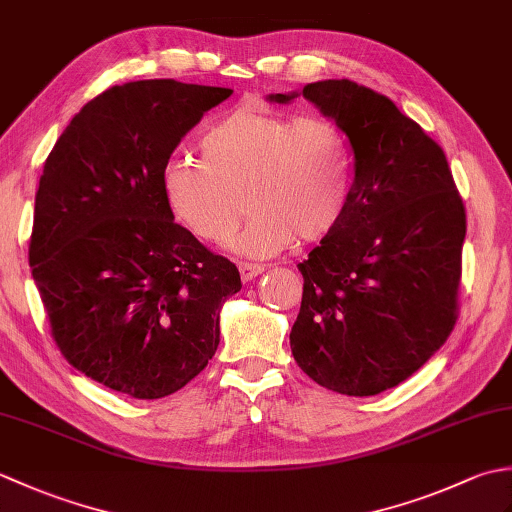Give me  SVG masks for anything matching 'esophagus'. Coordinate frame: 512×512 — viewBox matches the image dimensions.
Wrapping results in <instances>:
<instances>
[{
  "instance_id": "34e87169",
  "label": "esophagus",
  "mask_w": 512,
  "mask_h": 512,
  "mask_svg": "<svg viewBox=\"0 0 512 512\" xmlns=\"http://www.w3.org/2000/svg\"><path fill=\"white\" fill-rule=\"evenodd\" d=\"M264 270H266V268H264L262 264H246V262L239 264V275H242V281L255 279L257 275H262Z\"/></svg>"
}]
</instances>
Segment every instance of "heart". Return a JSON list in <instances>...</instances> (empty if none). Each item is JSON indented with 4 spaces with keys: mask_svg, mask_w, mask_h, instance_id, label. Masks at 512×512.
Listing matches in <instances>:
<instances>
[{
    "mask_svg": "<svg viewBox=\"0 0 512 512\" xmlns=\"http://www.w3.org/2000/svg\"><path fill=\"white\" fill-rule=\"evenodd\" d=\"M160 187L173 217L211 244L237 231L248 206L253 213L231 248L270 257L295 239L319 242L343 222L350 149L330 118L242 105L204 129L200 160H169Z\"/></svg>",
    "mask_w": 512,
    "mask_h": 512,
    "instance_id": "obj_1",
    "label": "heart"
}]
</instances>
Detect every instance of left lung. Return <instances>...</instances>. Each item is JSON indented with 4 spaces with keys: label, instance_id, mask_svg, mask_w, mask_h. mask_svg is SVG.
<instances>
[{
    "label": "left lung",
    "instance_id": "left-lung-1",
    "mask_svg": "<svg viewBox=\"0 0 512 512\" xmlns=\"http://www.w3.org/2000/svg\"><path fill=\"white\" fill-rule=\"evenodd\" d=\"M301 94L350 140L354 182L343 222L299 264L292 356L321 387L376 396L418 372L449 339L464 204L442 147L387 96L347 79L308 83Z\"/></svg>",
    "mask_w": 512,
    "mask_h": 512
}]
</instances>
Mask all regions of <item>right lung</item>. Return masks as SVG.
<instances>
[{
  "mask_svg": "<svg viewBox=\"0 0 512 512\" xmlns=\"http://www.w3.org/2000/svg\"><path fill=\"white\" fill-rule=\"evenodd\" d=\"M233 90L173 79L105 90L52 147L28 259L72 367L138 400L182 389L220 343L233 262L173 222L160 176L184 134Z\"/></svg>",
  "mask_w": 512,
  "mask_h": 512,
  "instance_id": "add662e5",
  "label": "right lung"
}]
</instances>
